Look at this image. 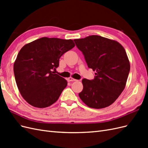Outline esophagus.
<instances>
[{"label": "esophagus", "instance_id": "obj_1", "mask_svg": "<svg viewBox=\"0 0 148 148\" xmlns=\"http://www.w3.org/2000/svg\"><path fill=\"white\" fill-rule=\"evenodd\" d=\"M67 80H68V82H75V81H77V79H75L71 78V77L69 78L68 79H67Z\"/></svg>", "mask_w": 148, "mask_h": 148}]
</instances>
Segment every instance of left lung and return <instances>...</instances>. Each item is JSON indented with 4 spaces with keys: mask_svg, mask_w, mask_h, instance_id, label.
<instances>
[{
    "mask_svg": "<svg viewBox=\"0 0 148 148\" xmlns=\"http://www.w3.org/2000/svg\"><path fill=\"white\" fill-rule=\"evenodd\" d=\"M74 41L88 66L96 72L94 79H83V89L79 97L91 108L110 106L125 89L130 70L125 49L117 41L97 35Z\"/></svg>",
    "mask_w": 148,
    "mask_h": 148,
    "instance_id": "obj_1",
    "label": "left lung"
}]
</instances>
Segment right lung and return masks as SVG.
Wrapping results in <instances>:
<instances>
[{
	"label": "right lung",
	"instance_id": "add662e5",
	"mask_svg": "<svg viewBox=\"0 0 148 148\" xmlns=\"http://www.w3.org/2000/svg\"><path fill=\"white\" fill-rule=\"evenodd\" d=\"M75 46L71 39L44 37L21 49L13 71L18 90L28 104L45 108L58 100L67 82L53 70L59 66L60 57Z\"/></svg>",
	"mask_w": 148,
	"mask_h": 148
}]
</instances>
